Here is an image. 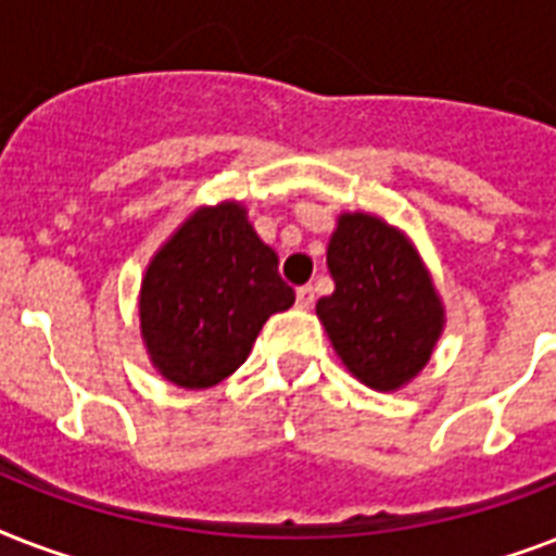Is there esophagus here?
Segmentation results:
<instances>
[{
	"label": "esophagus",
	"mask_w": 556,
	"mask_h": 556,
	"mask_svg": "<svg viewBox=\"0 0 556 556\" xmlns=\"http://www.w3.org/2000/svg\"><path fill=\"white\" fill-rule=\"evenodd\" d=\"M296 305H300V308H305V312L312 308L314 305V288L312 286L296 288Z\"/></svg>",
	"instance_id": "obj_1"
}]
</instances>
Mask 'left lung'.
I'll return each mask as SVG.
<instances>
[{
	"label": "left lung",
	"instance_id": "1",
	"mask_svg": "<svg viewBox=\"0 0 556 556\" xmlns=\"http://www.w3.org/2000/svg\"><path fill=\"white\" fill-rule=\"evenodd\" d=\"M326 265L334 291L317 300V317L343 366L369 389H404L430 364L447 323L413 239L375 213H340Z\"/></svg>",
	"mask_w": 556,
	"mask_h": 556
}]
</instances>
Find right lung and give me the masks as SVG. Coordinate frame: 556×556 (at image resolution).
<instances>
[{"label":"right lung","mask_w":556,"mask_h":556,"mask_svg":"<svg viewBox=\"0 0 556 556\" xmlns=\"http://www.w3.org/2000/svg\"><path fill=\"white\" fill-rule=\"evenodd\" d=\"M277 265L242 201L192 210L152 253L138 291L152 369L181 389L216 387L233 375L270 314L294 305Z\"/></svg>","instance_id":"right-lung-1"}]
</instances>
